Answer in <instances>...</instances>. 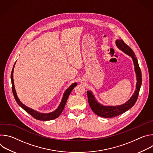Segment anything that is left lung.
I'll return each mask as SVG.
<instances>
[{
    "instance_id": "1",
    "label": "left lung",
    "mask_w": 153,
    "mask_h": 153,
    "mask_svg": "<svg viewBox=\"0 0 153 153\" xmlns=\"http://www.w3.org/2000/svg\"><path fill=\"white\" fill-rule=\"evenodd\" d=\"M116 46L123 51L125 53L127 54L129 56H131L133 59L134 65V68L135 72L136 73V77H137V83H136V90L132 96V97L130 98L129 100H128L126 103L122 105L116 106H105L102 105L101 104L99 103L95 99L93 94L90 91H87V96H88V101L90 108L96 114L97 116L105 117V118H111L117 116L122 113L126 112L128 110L134 106L136 103L140 86L142 85V73L141 70L139 67V65L137 62V59L136 57V55L134 51L132 50L128 45H127L126 43L123 41V40L118 39L116 41Z\"/></svg>"
}]
</instances>
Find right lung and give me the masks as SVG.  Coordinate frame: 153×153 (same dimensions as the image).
<instances>
[{
  "label": "right lung",
  "mask_w": 153,
  "mask_h": 153,
  "mask_svg": "<svg viewBox=\"0 0 153 153\" xmlns=\"http://www.w3.org/2000/svg\"><path fill=\"white\" fill-rule=\"evenodd\" d=\"M14 65H15V63H14ZM14 67L13 68V70H12V71H11V83H12V90H13V93L14 97L15 98V100H16V102H17L19 105L26 112H27L28 114H30L32 117H33L34 119H36L37 120H43V121L51 120L57 118L60 116V114L62 113V112L63 111L64 107L65 106V104H66V103H67V99H68L71 92L73 90V88H74L76 86H77V83H73L69 87V88L66 90V91L64 93L62 100L58 108L56 110H55L54 111H53L52 113H46V114L40 113H39L36 111L33 110V109L27 107L25 105H24L18 99V97L17 96V94H16V90H15L14 81H13V70H14Z\"/></svg>",
  "instance_id": "add662e5"
}]
</instances>
